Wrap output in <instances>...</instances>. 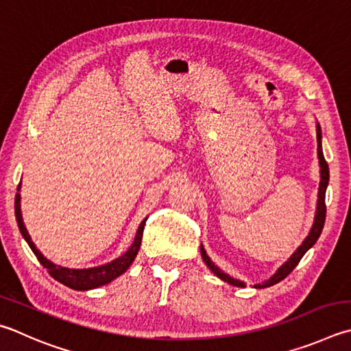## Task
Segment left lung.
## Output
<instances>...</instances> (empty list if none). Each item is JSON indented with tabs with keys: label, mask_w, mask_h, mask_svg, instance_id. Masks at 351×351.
<instances>
[{
	"label": "left lung",
	"mask_w": 351,
	"mask_h": 351,
	"mask_svg": "<svg viewBox=\"0 0 351 351\" xmlns=\"http://www.w3.org/2000/svg\"><path fill=\"white\" fill-rule=\"evenodd\" d=\"M316 138H317V159H319L321 181H319V189H317V202H316L313 226H311L308 234L302 241V244L296 248L295 253H293L281 267H279L276 273H273V276H270L267 281L261 282V284H254V289H267V287H271V285L278 284L279 281H282L287 275H290L304 254L316 244V241L321 237L324 222H326V192H327V186L330 181V171H328V164L326 161V158H324V152H322V130H321L319 123H316ZM201 256L208 269L212 270L215 275L221 279V281H224V282L234 285V287H245L244 281H239V279L232 278L230 275H227V273L222 271L218 265H215L213 261L208 258L206 248H204L202 244H201Z\"/></svg>",
	"instance_id": "obj_1"
}]
</instances>
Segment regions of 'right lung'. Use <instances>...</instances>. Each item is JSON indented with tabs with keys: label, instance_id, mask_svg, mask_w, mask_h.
<instances>
[{
	"label": "right lung",
	"instance_id": "1",
	"mask_svg": "<svg viewBox=\"0 0 351 351\" xmlns=\"http://www.w3.org/2000/svg\"><path fill=\"white\" fill-rule=\"evenodd\" d=\"M21 190V182L18 186V192ZM15 216H16V222H18V228L23 234V238L27 242L29 247L32 248V252L35 253V256L40 261L43 267H46L47 271L50 273V276L56 281L67 285L69 289L73 290H92V289H98L101 285H106L112 282L113 279H117L119 275L129 269L132 265L133 261H135L139 247H141V239H143V232H144V226L147 218H144L139 224L135 239H133L132 245L129 247V250L125 253L121 254L117 259L110 261V263L98 265V267H88V269H69V267H62V265H56L52 261L47 259L44 254L38 250L36 245L32 241L30 234L27 232V228L24 226L23 221V215H21V195L16 193L15 196Z\"/></svg>",
	"mask_w": 351,
	"mask_h": 351
}]
</instances>
